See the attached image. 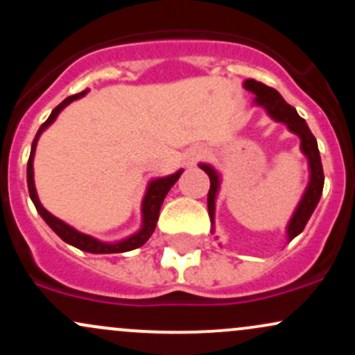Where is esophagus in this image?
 Returning <instances> with one entry per match:
<instances>
[{
  "label": "esophagus",
  "instance_id": "34e87169",
  "mask_svg": "<svg viewBox=\"0 0 355 355\" xmlns=\"http://www.w3.org/2000/svg\"><path fill=\"white\" fill-rule=\"evenodd\" d=\"M202 157H203V150H202V148H193V150H191V152H190V155H189V164L193 165L195 162L200 160Z\"/></svg>",
  "mask_w": 355,
  "mask_h": 355
}]
</instances>
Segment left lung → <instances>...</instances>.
I'll use <instances>...</instances> for the list:
<instances>
[{
    "mask_svg": "<svg viewBox=\"0 0 355 355\" xmlns=\"http://www.w3.org/2000/svg\"><path fill=\"white\" fill-rule=\"evenodd\" d=\"M243 88L247 92L254 93V105L266 110V113L277 123H284L291 133H294L300 138V152L305 155L309 164V183L305 187L302 198L297 203L294 214H292L291 220H288L287 227H285V234H287V240L291 242L297 235L302 234V230L307 225L309 218L315 210L317 203L320 200L322 190H324V170H322L320 153L319 146H317L315 137L312 135L311 128L302 116L297 113L294 107L287 103L282 98L279 92L274 88L267 87V85L260 83V81L248 78L243 81ZM203 172L210 177V190H209V217L211 222V234H215V200L220 190V173L214 166L209 164L198 165Z\"/></svg>",
    "mask_w": 355,
    "mask_h": 355,
    "instance_id": "obj_1",
    "label": "left lung"
}]
</instances>
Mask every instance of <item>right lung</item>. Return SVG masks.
<instances>
[{"label": "right lung", "mask_w": 355, "mask_h": 355, "mask_svg": "<svg viewBox=\"0 0 355 355\" xmlns=\"http://www.w3.org/2000/svg\"><path fill=\"white\" fill-rule=\"evenodd\" d=\"M87 89L85 92L78 93V95H73L64 98L61 103L51 112V115L48 116V120L40 126L38 133H36L33 144H31V152H30V160H28V168H26V178H28V191H30V198L31 202L35 203L36 210L38 214L42 215V218L48 223V227L55 232L58 237L63 240V242L70 243V245L80 248L83 252H89V254H121V252H130L135 250V248L141 247L144 243L152 237V234L155 232V227H157L158 222V215H160V209L162 203H164L166 193H168L170 189L175 185V182L180 178V175L183 173V170L180 168L178 172H175L172 175H166V177H157L152 178L146 185V191L144 195V200H141V225L135 234L128 235L126 239L116 240V242H103V240H98L92 235L83 234V232L76 230L75 227L68 225L67 222L60 220L58 217L50 214L40 202L38 193H36V187H35V170H33V160H35V153H36V145H38L40 137L48 126L53 125V121L58 118V115L63 112L71 101L83 98L87 95Z\"/></svg>", "instance_id": "obj_1"}]
</instances>
